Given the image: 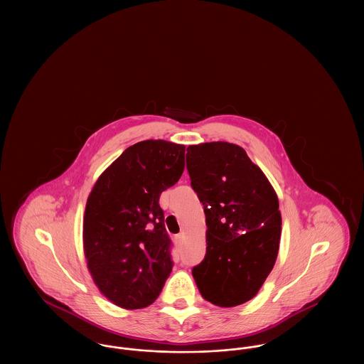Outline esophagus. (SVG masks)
Masks as SVG:
<instances>
[{
	"mask_svg": "<svg viewBox=\"0 0 364 364\" xmlns=\"http://www.w3.org/2000/svg\"><path fill=\"white\" fill-rule=\"evenodd\" d=\"M184 239H186V235L184 233H178V235L174 236V242L176 244H181V242H184Z\"/></svg>",
	"mask_w": 364,
	"mask_h": 364,
	"instance_id": "esophagus-1",
	"label": "esophagus"
}]
</instances>
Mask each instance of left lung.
Returning a JSON list of instances; mask_svg holds the SVG:
<instances>
[{
  "instance_id": "1",
  "label": "left lung",
  "mask_w": 364,
  "mask_h": 364,
  "mask_svg": "<svg viewBox=\"0 0 364 364\" xmlns=\"http://www.w3.org/2000/svg\"><path fill=\"white\" fill-rule=\"evenodd\" d=\"M192 190L206 214V257L192 269L203 299L235 307L258 294L277 259V193L240 146H188Z\"/></svg>"
}]
</instances>
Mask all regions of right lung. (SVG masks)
I'll return each mask as SVG.
<instances>
[{
    "label": "right lung",
    "instance_id": "add662e5",
    "mask_svg": "<svg viewBox=\"0 0 364 364\" xmlns=\"http://www.w3.org/2000/svg\"><path fill=\"white\" fill-rule=\"evenodd\" d=\"M184 154V144L139 141L100 176L87 199L88 272L101 294L125 310L154 303L172 272L159 196L181 177Z\"/></svg>",
    "mask_w": 364,
    "mask_h": 364
}]
</instances>
